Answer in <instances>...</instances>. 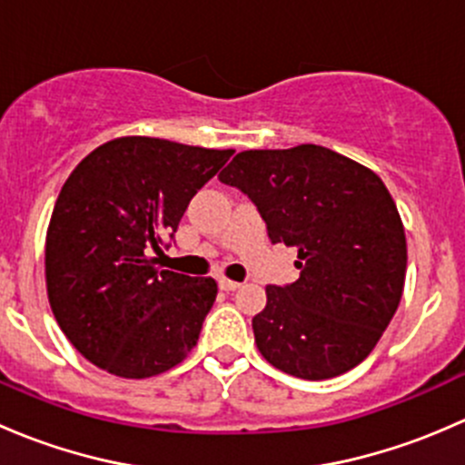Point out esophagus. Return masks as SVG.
I'll use <instances>...</instances> for the list:
<instances>
[{
	"instance_id": "esophagus-1",
	"label": "esophagus",
	"mask_w": 465,
	"mask_h": 465,
	"mask_svg": "<svg viewBox=\"0 0 465 465\" xmlns=\"http://www.w3.org/2000/svg\"><path fill=\"white\" fill-rule=\"evenodd\" d=\"M218 285H220V290H224V292H233V290H238L241 288V283H238V281H232V279H220L218 281Z\"/></svg>"
}]
</instances>
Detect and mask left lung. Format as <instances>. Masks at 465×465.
<instances>
[{"instance_id":"obj_1","label":"left lung","mask_w":465,"mask_h":465,"mask_svg":"<svg viewBox=\"0 0 465 465\" xmlns=\"http://www.w3.org/2000/svg\"><path fill=\"white\" fill-rule=\"evenodd\" d=\"M218 177L259 206L272 242L299 252V279L267 285L252 320L262 358L303 380L358 367L405 288V229L382 180L315 143L242 150Z\"/></svg>"}]
</instances>
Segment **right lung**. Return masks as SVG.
<instances>
[{
	"label": "right lung",
	"mask_w": 465,
	"mask_h": 465,
	"mask_svg": "<svg viewBox=\"0 0 465 465\" xmlns=\"http://www.w3.org/2000/svg\"><path fill=\"white\" fill-rule=\"evenodd\" d=\"M232 154L119 137L67 177L46 229V294L60 331L98 369L159 376L198 344L218 283L159 270L150 254L162 252L191 198Z\"/></svg>",
	"instance_id": "add662e5"
}]
</instances>
